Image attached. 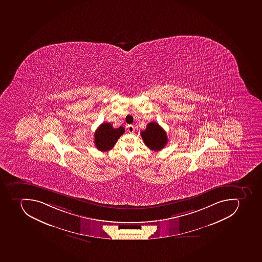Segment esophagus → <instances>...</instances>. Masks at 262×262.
Listing matches in <instances>:
<instances>
[{"instance_id": "esophagus-1", "label": "esophagus", "mask_w": 262, "mask_h": 262, "mask_svg": "<svg viewBox=\"0 0 262 262\" xmlns=\"http://www.w3.org/2000/svg\"><path fill=\"white\" fill-rule=\"evenodd\" d=\"M126 128H127V132H129V133H133V132H135V127L133 125H128Z\"/></svg>"}]
</instances>
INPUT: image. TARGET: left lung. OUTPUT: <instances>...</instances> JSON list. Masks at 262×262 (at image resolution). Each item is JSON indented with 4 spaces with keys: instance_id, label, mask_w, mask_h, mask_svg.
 I'll use <instances>...</instances> for the list:
<instances>
[{
    "instance_id": "left-lung-1",
    "label": "left lung",
    "mask_w": 262,
    "mask_h": 262,
    "mask_svg": "<svg viewBox=\"0 0 262 262\" xmlns=\"http://www.w3.org/2000/svg\"><path fill=\"white\" fill-rule=\"evenodd\" d=\"M140 134L145 145L151 150H161L168 143V136L165 130L157 122H152L148 124L146 129L142 130Z\"/></svg>"
}]
</instances>
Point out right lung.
Wrapping results in <instances>:
<instances>
[{
	"label": "right lung",
	"mask_w": 262,
	"mask_h": 262,
	"mask_svg": "<svg viewBox=\"0 0 262 262\" xmlns=\"http://www.w3.org/2000/svg\"><path fill=\"white\" fill-rule=\"evenodd\" d=\"M125 132L122 126L113 128L112 124L103 122L94 133V144L99 150L108 151L113 149L117 140Z\"/></svg>",
	"instance_id": "1"
}]
</instances>
